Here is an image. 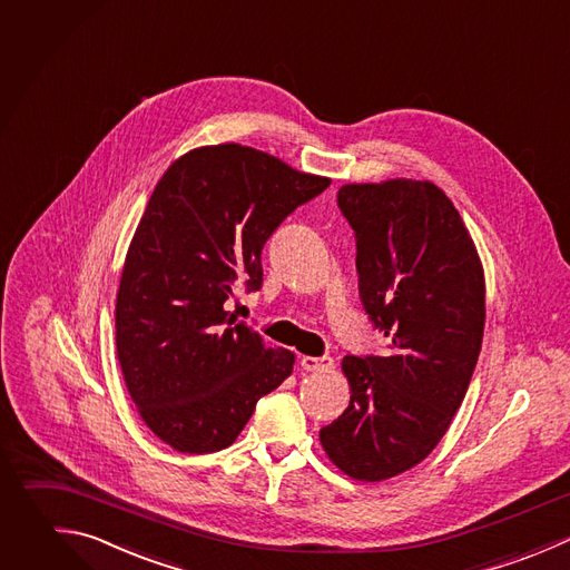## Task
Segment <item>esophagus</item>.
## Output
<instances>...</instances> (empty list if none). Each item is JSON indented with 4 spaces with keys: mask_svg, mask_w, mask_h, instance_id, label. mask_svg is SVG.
I'll list each match as a JSON object with an SVG mask.
<instances>
[{
    "mask_svg": "<svg viewBox=\"0 0 570 570\" xmlns=\"http://www.w3.org/2000/svg\"><path fill=\"white\" fill-rule=\"evenodd\" d=\"M332 365H334L332 356H303L301 358V367L307 372H325V370H332Z\"/></svg>",
    "mask_w": 570,
    "mask_h": 570,
    "instance_id": "esophagus-1",
    "label": "esophagus"
}]
</instances>
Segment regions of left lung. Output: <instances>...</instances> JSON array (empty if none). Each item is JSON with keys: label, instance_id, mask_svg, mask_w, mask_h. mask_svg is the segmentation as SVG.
Returning <instances> with one entry per match:
<instances>
[{"label": "left lung", "instance_id": "8db88e82", "mask_svg": "<svg viewBox=\"0 0 570 570\" xmlns=\"http://www.w3.org/2000/svg\"><path fill=\"white\" fill-rule=\"evenodd\" d=\"M358 294L385 336L381 356H345L350 405L321 430L330 461L383 481L423 461L459 410L483 338L485 283L452 200L428 180L343 185Z\"/></svg>", "mask_w": 570, "mask_h": 570}]
</instances>
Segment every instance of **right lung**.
<instances>
[{
  "label": "right lung",
  "mask_w": 570,
  "mask_h": 570,
  "mask_svg": "<svg viewBox=\"0 0 570 570\" xmlns=\"http://www.w3.org/2000/svg\"><path fill=\"white\" fill-rule=\"evenodd\" d=\"M327 187L236 142L194 149L158 180L122 267L116 347L142 421L174 450L232 445L292 374L294 352L267 347L225 301L261 289L267 238Z\"/></svg>",
  "instance_id": "right-lung-1"
}]
</instances>
